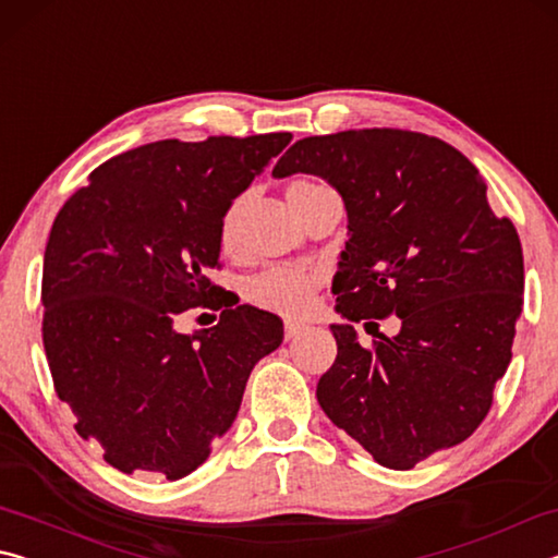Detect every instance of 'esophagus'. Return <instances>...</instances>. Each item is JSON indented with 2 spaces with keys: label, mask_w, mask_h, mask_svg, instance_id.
<instances>
[{
  "label": "esophagus",
  "mask_w": 558,
  "mask_h": 558,
  "mask_svg": "<svg viewBox=\"0 0 558 558\" xmlns=\"http://www.w3.org/2000/svg\"><path fill=\"white\" fill-rule=\"evenodd\" d=\"M302 329H305V327L298 325V323H286V342H290V339L300 337Z\"/></svg>",
  "instance_id": "obj_1"
}]
</instances>
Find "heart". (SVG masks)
Segmentation results:
<instances>
[{
    "label": "heart",
    "instance_id": "obj_1",
    "mask_svg": "<svg viewBox=\"0 0 558 558\" xmlns=\"http://www.w3.org/2000/svg\"><path fill=\"white\" fill-rule=\"evenodd\" d=\"M329 194H335L332 189L313 177L292 179L286 189L292 211L300 219H305L310 209ZM245 206H248V194H239L233 202H229L219 219V245L229 256L239 253L241 248ZM319 286H323V278L315 270L300 266H272L245 282V298L256 307L268 310V313L298 317L313 305V298Z\"/></svg>",
    "mask_w": 558,
    "mask_h": 558
}]
</instances>
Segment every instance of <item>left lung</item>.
<instances>
[{
  "instance_id": "left-lung-1",
  "label": "left lung",
  "mask_w": 558,
  "mask_h": 558,
  "mask_svg": "<svg viewBox=\"0 0 558 558\" xmlns=\"http://www.w3.org/2000/svg\"><path fill=\"white\" fill-rule=\"evenodd\" d=\"M298 172L327 179L347 206L337 313L401 319L399 335L372 347L332 325L337 359L317 401L379 465L411 470L470 438L493 405L524 302L522 243L489 209L475 165L423 132L298 140L272 177Z\"/></svg>"
}]
</instances>
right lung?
<instances>
[{
	"label": "right lung",
	"instance_id": "1",
	"mask_svg": "<svg viewBox=\"0 0 558 558\" xmlns=\"http://www.w3.org/2000/svg\"><path fill=\"white\" fill-rule=\"evenodd\" d=\"M290 132L159 140L90 172L61 206L44 253V349L75 430L120 472L179 480L231 428L245 381L282 342L280 317L226 305L219 219ZM220 325L173 329L189 306Z\"/></svg>",
	"mask_w": 558,
	"mask_h": 558
}]
</instances>
